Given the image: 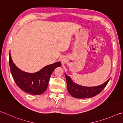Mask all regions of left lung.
Here are the masks:
<instances>
[{
    "label": "left lung",
    "instance_id": "8db88e82",
    "mask_svg": "<svg viewBox=\"0 0 123 123\" xmlns=\"http://www.w3.org/2000/svg\"><path fill=\"white\" fill-rule=\"evenodd\" d=\"M65 76L67 83L68 90L69 93L74 98L79 99L91 98L97 95L105 87L110 79H109L106 82L98 86L85 87L73 82L70 77L66 74H65Z\"/></svg>",
    "mask_w": 123,
    "mask_h": 123
}]
</instances>
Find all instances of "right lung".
Segmentation results:
<instances>
[{
  "label": "right lung",
  "instance_id": "right-lung-1",
  "mask_svg": "<svg viewBox=\"0 0 123 123\" xmlns=\"http://www.w3.org/2000/svg\"><path fill=\"white\" fill-rule=\"evenodd\" d=\"M11 72L16 84L25 92L39 95L44 92L49 84V78L55 68L61 65L60 62L49 65L38 72L30 74L23 71L14 65L9 53Z\"/></svg>",
  "mask_w": 123,
  "mask_h": 123
}]
</instances>
